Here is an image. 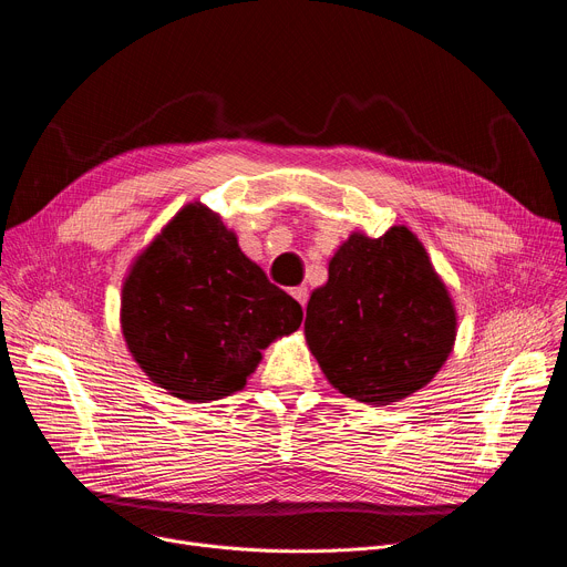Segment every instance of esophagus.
I'll return each mask as SVG.
<instances>
[{
    "mask_svg": "<svg viewBox=\"0 0 567 567\" xmlns=\"http://www.w3.org/2000/svg\"><path fill=\"white\" fill-rule=\"evenodd\" d=\"M291 296L305 307V305H307V298H309V291H307L305 285H300V287H293V289H291Z\"/></svg>",
    "mask_w": 567,
    "mask_h": 567,
    "instance_id": "1",
    "label": "esophagus"
}]
</instances>
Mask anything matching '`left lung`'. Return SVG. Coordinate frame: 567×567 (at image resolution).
Wrapping results in <instances>:
<instances>
[{
  "label": "left lung",
  "mask_w": 567,
  "mask_h": 567,
  "mask_svg": "<svg viewBox=\"0 0 567 567\" xmlns=\"http://www.w3.org/2000/svg\"><path fill=\"white\" fill-rule=\"evenodd\" d=\"M455 307L406 226L352 233L307 302L305 339L322 374L350 399L388 406L424 388L455 341Z\"/></svg>",
  "instance_id": "left-lung-1"
}]
</instances>
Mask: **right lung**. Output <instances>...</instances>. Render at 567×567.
I'll return each mask as SVG.
<instances>
[{
	"label": "right lung",
	"instance_id": "obj_1",
	"mask_svg": "<svg viewBox=\"0 0 567 567\" xmlns=\"http://www.w3.org/2000/svg\"><path fill=\"white\" fill-rule=\"evenodd\" d=\"M302 309L237 247L219 215L188 204L134 260L121 328L141 370L186 401L241 390L262 350L300 328Z\"/></svg>",
	"mask_w": 567,
	"mask_h": 567
}]
</instances>
